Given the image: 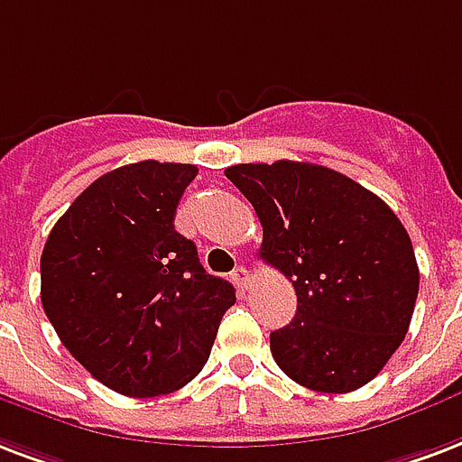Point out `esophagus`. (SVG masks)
<instances>
[{
    "label": "esophagus",
    "instance_id": "esophagus-1",
    "mask_svg": "<svg viewBox=\"0 0 462 462\" xmlns=\"http://www.w3.org/2000/svg\"><path fill=\"white\" fill-rule=\"evenodd\" d=\"M249 278H252L249 276V271L242 269V266L232 271V281H235V286L239 288V293H245L246 291V286H249Z\"/></svg>",
    "mask_w": 462,
    "mask_h": 462
}]
</instances>
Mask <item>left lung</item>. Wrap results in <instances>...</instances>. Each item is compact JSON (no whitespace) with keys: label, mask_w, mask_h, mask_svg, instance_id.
Wrapping results in <instances>:
<instances>
[{"label":"left lung","mask_w":462,"mask_h":462,"mask_svg":"<svg viewBox=\"0 0 462 462\" xmlns=\"http://www.w3.org/2000/svg\"><path fill=\"white\" fill-rule=\"evenodd\" d=\"M254 206L259 256L293 281L298 312L271 332L281 371L317 393L371 383L410 329L419 293L411 239L375 193L310 162L235 164Z\"/></svg>","instance_id":"1"}]
</instances>
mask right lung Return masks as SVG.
Here are the masks:
<instances>
[{
    "instance_id": "obj_1",
    "label": "right lung",
    "mask_w": 462,
    "mask_h": 462,
    "mask_svg": "<svg viewBox=\"0 0 462 462\" xmlns=\"http://www.w3.org/2000/svg\"><path fill=\"white\" fill-rule=\"evenodd\" d=\"M193 164L135 162L98 176L48 235L41 300L60 341L128 397H157L206 365L235 288L174 230Z\"/></svg>"
}]
</instances>
